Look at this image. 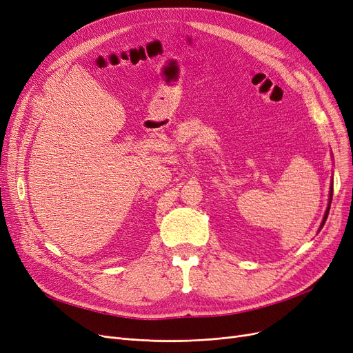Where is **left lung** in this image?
Listing matches in <instances>:
<instances>
[{"label":"left lung","instance_id":"obj_1","mask_svg":"<svg viewBox=\"0 0 353 353\" xmlns=\"http://www.w3.org/2000/svg\"><path fill=\"white\" fill-rule=\"evenodd\" d=\"M332 192H330V202H332ZM329 210H330V208H327V211H325V215H324V218H323V223H321V227L324 225V223H325V219H327V215H329Z\"/></svg>","mask_w":353,"mask_h":353}]
</instances>
